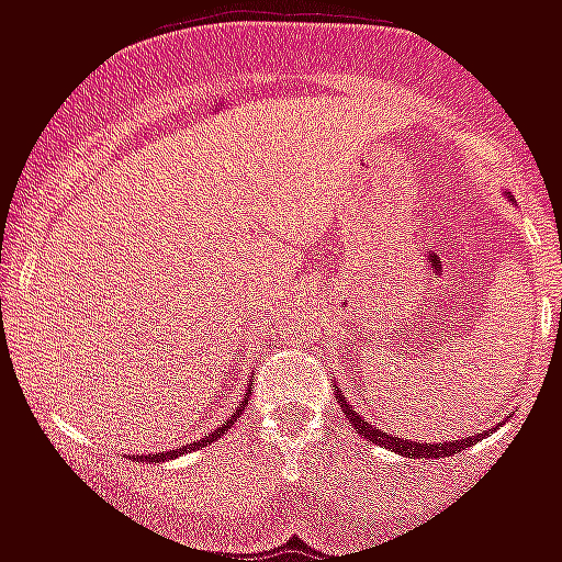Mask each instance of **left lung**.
<instances>
[{
  "label": "left lung",
  "mask_w": 562,
  "mask_h": 562,
  "mask_svg": "<svg viewBox=\"0 0 562 562\" xmlns=\"http://www.w3.org/2000/svg\"><path fill=\"white\" fill-rule=\"evenodd\" d=\"M335 400H338V405H341V411L347 414V419H350L352 426L359 428L361 437H368V440H373V443L384 446L387 452H400L402 458H449V454L463 452L467 446H472L481 437V435H472V437H461V440H440V443L402 440L400 435H391V431H382V428L370 426L368 419L361 417L359 411L352 408L350 402H347V396H344L341 391H335ZM484 435H487V431H484Z\"/></svg>",
  "instance_id": "left-lung-1"
}]
</instances>
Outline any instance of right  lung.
Masks as SVG:
<instances>
[{
  "label": "right lung",
  "instance_id": "add662e5",
  "mask_svg": "<svg viewBox=\"0 0 562 562\" xmlns=\"http://www.w3.org/2000/svg\"><path fill=\"white\" fill-rule=\"evenodd\" d=\"M247 400H250V391L245 393V400H241V405H238V408L233 411V414H229L227 423H224V426L215 428V431H210V435H206V437H201V440H194V443H187V446H183V449H169V452H157V454H134V461H143V463L175 461V458H178V454H187V452H192V449H201L203 443H212V440H218V437H224V431H227V428L233 426V423H236L238 414H241V411H245Z\"/></svg>",
  "mask_w": 562,
  "mask_h": 562
}]
</instances>
